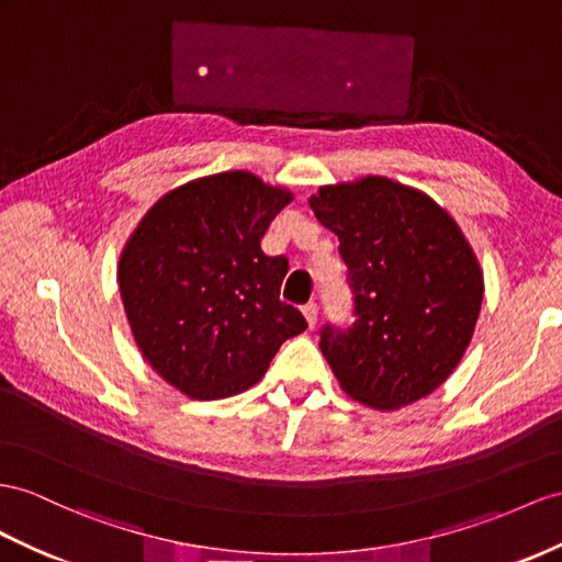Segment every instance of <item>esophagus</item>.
Returning <instances> with one entry per match:
<instances>
[{
  "label": "esophagus",
  "instance_id": "34e87169",
  "mask_svg": "<svg viewBox=\"0 0 562 562\" xmlns=\"http://www.w3.org/2000/svg\"><path fill=\"white\" fill-rule=\"evenodd\" d=\"M301 311H304V318H306L308 327H315V323H318V304H313L311 301V304H306Z\"/></svg>",
  "mask_w": 562,
  "mask_h": 562
}]
</instances>
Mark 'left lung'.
I'll list each match as a JSON object with an SVG mask.
<instances>
[{"label": "left lung", "instance_id": "left-lung-1", "mask_svg": "<svg viewBox=\"0 0 562 562\" xmlns=\"http://www.w3.org/2000/svg\"><path fill=\"white\" fill-rule=\"evenodd\" d=\"M308 204L339 237L356 323L323 327L321 351L358 404L404 408L458 368L480 318L484 278L435 199L382 176L325 184Z\"/></svg>", "mask_w": 562, "mask_h": 562}]
</instances>
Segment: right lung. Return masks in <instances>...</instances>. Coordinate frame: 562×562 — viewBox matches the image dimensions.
Wrapping results in <instances>:
<instances>
[{"label": "right lung", "instance_id": "obj_1", "mask_svg": "<svg viewBox=\"0 0 562 562\" xmlns=\"http://www.w3.org/2000/svg\"><path fill=\"white\" fill-rule=\"evenodd\" d=\"M294 194L249 170L184 182L144 213L119 261L133 337L170 386L199 401L235 396L266 375L282 341L306 329L280 301L284 256L261 239Z\"/></svg>", "mask_w": 562, "mask_h": 562}]
</instances>
